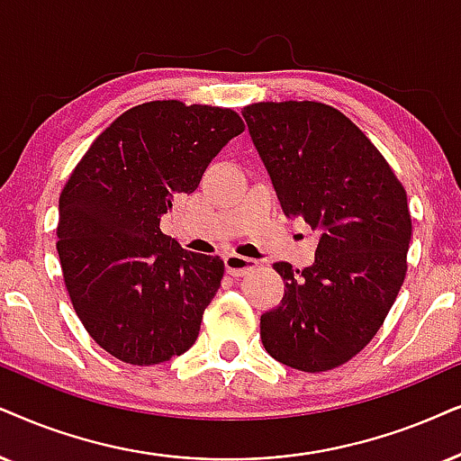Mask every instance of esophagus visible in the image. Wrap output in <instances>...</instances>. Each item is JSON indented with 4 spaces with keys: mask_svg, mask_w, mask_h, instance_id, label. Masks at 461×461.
Returning <instances> with one entry per match:
<instances>
[{
    "mask_svg": "<svg viewBox=\"0 0 461 461\" xmlns=\"http://www.w3.org/2000/svg\"><path fill=\"white\" fill-rule=\"evenodd\" d=\"M223 261H225L227 274H231V276H244V274L258 267V261L242 258V255H236V253H227Z\"/></svg>",
    "mask_w": 461,
    "mask_h": 461,
    "instance_id": "1",
    "label": "esophagus"
}]
</instances>
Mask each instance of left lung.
Listing matches in <instances>:
<instances>
[{
  "label": "left lung",
  "mask_w": 461,
  "mask_h": 461,
  "mask_svg": "<svg viewBox=\"0 0 461 461\" xmlns=\"http://www.w3.org/2000/svg\"><path fill=\"white\" fill-rule=\"evenodd\" d=\"M242 116L285 214L323 231L312 266L274 264L285 295L261 314V342L289 368L334 370L375 338L404 283L412 234L406 191L334 106L258 102Z\"/></svg>",
  "instance_id": "obj_1"
}]
</instances>
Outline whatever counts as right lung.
Listing matches in <instances>:
<instances>
[{"instance_id":"add662e5","label":"right lung","mask_w":461,"mask_h":461,"mask_svg":"<svg viewBox=\"0 0 461 461\" xmlns=\"http://www.w3.org/2000/svg\"><path fill=\"white\" fill-rule=\"evenodd\" d=\"M242 131L231 108L147 102L113 121L69 174L57 223L63 283L113 357L153 366L194 347L225 266L185 250L159 221Z\"/></svg>"}]
</instances>
